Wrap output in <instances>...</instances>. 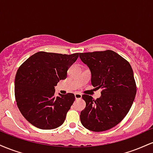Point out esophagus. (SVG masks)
<instances>
[{"label":"esophagus","instance_id":"esophagus-1","mask_svg":"<svg viewBox=\"0 0 153 153\" xmlns=\"http://www.w3.org/2000/svg\"><path fill=\"white\" fill-rule=\"evenodd\" d=\"M75 99H80L82 98V95L80 93H75Z\"/></svg>","mask_w":153,"mask_h":153}]
</instances>
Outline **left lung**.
Listing matches in <instances>:
<instances>
[{"label": "left lung", "mask_w": 153, "mask_h": 153, "mask_svg": "<svg viewBox=\"0 0 153 153\" xmlns=\"http://www.w3.org/2000/svg\"><path fill=\"white\" fill-rule=\"evenodd\" d=\"M82 62L91 73V84L102 89L99 99L82 95L85 109L80 122L93 131L111 129L122 120L130 109L137 92L132 68L122 56L112 50L80 53Z\"/></svg>", "instance_id": "left-lung-1"}]
</instances>
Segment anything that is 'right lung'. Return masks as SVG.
Returning <instances> with one entry per match:
<instances>
[{
    "mask_svg": "<svg viewBox=\"0 0 153 153\" xmlns=\"http://www.w3.org/2000/svg\"><path fill=\"white\" fill-rule=\"evenodd\" d=\"M79 53L62 54L39 52L19 67L15 78V98L22 114L34 127L52 129L64 123L75 101L73 94L54 96L60 80Z\"/></svg>",
    "mask_w": 153,
    "mask_h": 153,
    "instance_id": "right-lung-1",
    "label": "right lung"
}]
</instances>
